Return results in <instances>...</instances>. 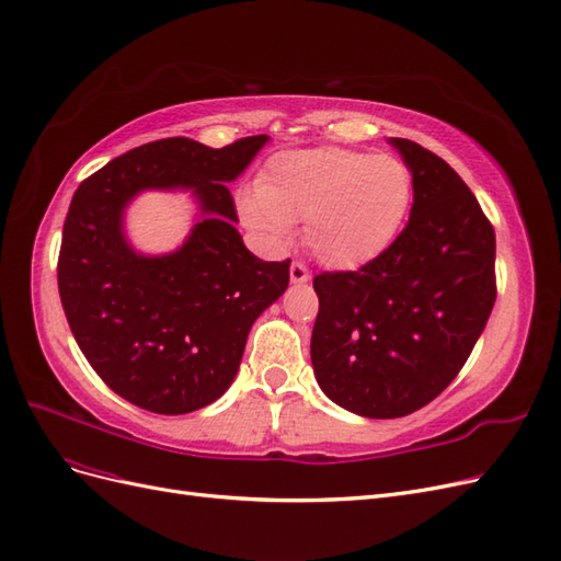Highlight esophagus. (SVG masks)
<instances>
[{"label":"esophagus","instance_id":"obj_1","mask_svg":"<svg viewBox=\"0 0 561 561\" xmlns=\"http://www.w3.org/2000/svg\"><path fill=\"white\" fill-rule=\"evenodd\" d=\"M291 282L294 284H306L308 279H310V270H308V265L306 263H300V261H294L291 263Z\"/></svg>","mask_w":561,"mask_h":561}]
</instances>
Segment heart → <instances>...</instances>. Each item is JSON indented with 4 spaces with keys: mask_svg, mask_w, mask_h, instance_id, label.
Returning <instances> with one entry per match:
<instances>
[{
    "mask_svg": "<svg viewBox=\"0 0 561 561\" xmlns=\"http://www.w3.org/2000/svg\"><path fill=\"white\" fill-rule=\"evenodd\" d=\"M413 202L404 159L347 148H314L272 157L261 185L244 192L247 226L279 242L306 220V242L329 267L355 270L386 253Z\"/></svg>",
    "mask_w": 561,
    "mask_h": 561,
    "instance_id": "obj_1",
    "label": "heart"
}]
</instances>
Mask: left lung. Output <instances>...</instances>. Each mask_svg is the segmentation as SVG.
Returning a JSON list of instances; mask_svg holds the SVG:
<instances>
[{
	"mask_svg": "<svg viewBox=\"0 0 561 561\" xmlns=\"http://www.w3.org/2000/svg\"><path fill=\"white\" fill-rule=\"evenodd\" d=\"M390 142L413 173L407 228L376 261L312 282L317 382L366 419L430 404L468 362L495 302V232L477 197L435 152Z\"/></svg>",
	"mask_w": 561,
	"mask_h": 561,
	"instance_id": "8db88e82",
	"label": "left lung"
}]
</instances>
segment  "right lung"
Instances as JSON below:
<instances>
[{
  "label": "right lung",
  "mask_w": 561,
  "mask_h": 561,
  "mask_svg": "<svg viewBox=\"0 0 561 561\" xmlns=\"http://www.w3.org/2000/svg\"><path fill=\"white\" fill-rule=\"evenodd\" d=\"M267 136L214 150L190 138L148 142L79 183L62 226L58 294L93 371L126 402L179 415L230 388L247 335L289 286V265L255 259L237 232L228 183ZM192 188L205 218L167 256H140L121 216L142 188Z\"/></svg>",
  "instance_id": "obj_1"
}]
</instances>
